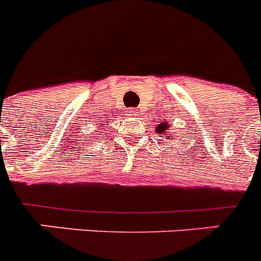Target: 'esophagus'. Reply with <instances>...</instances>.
<instances>
[{
  "label": "esophagus",
  "instance_id": "1",
  "mask_svg": "<svg viewBox=\"0 0 261 261\" xmlns=\"http://www.w3.org/2000/svg\"><path fill=\"white\" fill-rule=\"evenodd\" d=\"M138 115V111L136 108H128L126 110V116L129 117H136Z\"/></svg>",
  "mask_w": 261,
  "mask_h": 261
}]
</instances>
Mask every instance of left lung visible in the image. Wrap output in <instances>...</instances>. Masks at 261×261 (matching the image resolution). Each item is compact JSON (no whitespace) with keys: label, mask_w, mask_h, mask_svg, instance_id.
Returning <instances> with one entry per match:
<instances>
[{"label":"left lung","mask_w":261,"mask_h":261,"mask_svg":"<svg viewBox=\"0 0 261 261\" xmlns=\"http://www.w3.org/2000/svg\"><path fill=\"white\" fill-rule=\"evenodd\" d=\"M168 128H170V125H168V123H163V121H162V123L159 124V125L155 128V132L158 133V135H163V137H167V138L175 137V136L170 135V133L167 132ZM166 134H167L168 136H166Z\"/></svg>","instance_id":"1"}]
</instances>
